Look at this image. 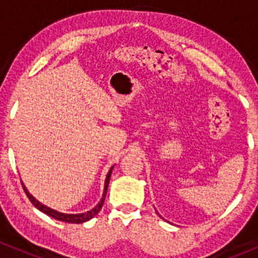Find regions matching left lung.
<instances>
[{"instance_id": "8db88e82", "label": "left lung", "mask_w": 258, "mask_h": 258, "mask_svg": "<svg viewBox=\"0 0 258 258\" xmlns=\"http://www.w3.org/2000/svg\"><path fill=\"white\" fill-rule=\"evenodd\" d=\"M158 213V212H157ZM158 216H160V215H158ZM160 217H162V216H160Z\"/></svg>"}]
</instances>
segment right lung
Returning <instances> with one entry per match:
<instances>
[{"label":"right lung","instance_id":"right-lung-1","mask_svg":"<svg viewBox=\"0 0 258 258\" xmlns=\"http://www.w3.org/2000/svg\"><path fill=\"white\" fill-rule=\"evenodd\" d=\"M112 170H113V166L110 168V171H108L107 176H106V179H105V187H103V194H102V197H101L100 202H98L97 205H96L95 207H93L92 210L87 211V212H83V213H62V212H58V211L51 209V207H47L46 205L41 204L40 201H37V200L35 199V197L32 196V195L28 192V189L26 188V186L23 184L22 182V187L23 189H25L26 195H27L28 200L31 201V204L33 205V206L36 207L37 210H40L41 212L46 213V215L49 216V217L54 218V220H58V221H62V222H69V223H83L86 222V221L91 220L92 217H95L96 215H97L98 212H100V210L102 209V205H103V201H105L106 199V194H107V187H108V183H110V177H111V173H112Z\"/></svg>","mask_w":258,"mask_h":258}]
</instances>
